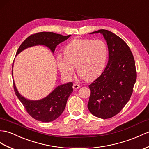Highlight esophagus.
<instances>
[{"instance_id":"34e87169","label":"esophagus","mask_w":149,"mask_h":149,"mask_svg":"<svg viewBox=\"0 0 149 149\" xmlns=\"http://www.w3.org/2000/svg\"><path fill=\"white\" fill-rule=\"evenodd\" d=\"M73 88L74 89V90H77V89H78V88H80V85H79V84H77V83H74V84L73 85Z\"/></svg>"}]
</instances>
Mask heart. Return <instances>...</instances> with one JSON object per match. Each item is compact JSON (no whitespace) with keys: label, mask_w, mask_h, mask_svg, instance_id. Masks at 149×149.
<instances>
[{"label":"heart","mask_w":149,"mask_h":149,"mask_svg":"<svg viewBox=\"0 0 149 149\" xmlns=\"http://www.w3.org/2000/svg\"><path fill=\"white\" fill-rule=\"evenodd\" d=\"M63 55L57 57V64L64 78L72 77L76 66L79 75L90 81L99 77L104 71L108 48L101 40L76 38L64 47Z\"/></svg>","instance_id":"heart-1"}]
</instances>
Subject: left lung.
I'll return each instance as SVG.
<instances>
[{"instance_id": "1", "label": "left lung", "mask_w": 149, "mask_h": 149, "mask_svg": "<svg viewBox=\"0 0 149 149\" xmlns=\"http://www.w3.org/2000/svg\"><path fill=\"white\" fill-rule=\"evenodd\" d=\"M100 33L106 40L109 60L104 72L88 86V109L95 116L108 119L114 116L128 102L136 79L135 63L128 45L118 35L106 30Z\"/></svg>"}]
</instances>
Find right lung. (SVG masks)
<instances>
[{
  "label": "right lung",
  "instance_id": "1",
  "mask_svg": "<svg viewBox=\"0 0 149 149\" xmlns=\"http://www.w3.org/2000/svg\"><path fill=\"white\" fill-rule=\"evenodd\" d=\"M71 35L63 36L53 32H40L31 35L21 43L16 56L27 48L36 45H43L54 53L59 43L66 40ZM13 77V72L12 71ZM14 92L18 99L26 109L28 113L37 121L48 123L55 120L63 113L66 106L68 99L73 92L72 83L60 85L45 98L37 100L26 99L18 92L13 80Z\"/></svg>",
  "mask_w": 149,
  "mask_h": 149
}]
</instances>
